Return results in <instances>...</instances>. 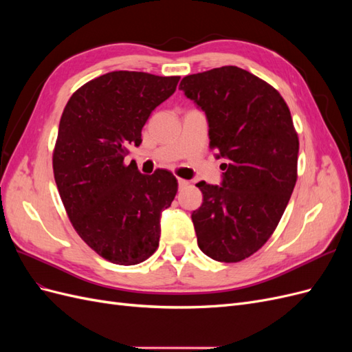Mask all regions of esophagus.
<instances>
[{"instance_id": "esophagus-1", "label": "esophagus", "mask_w": 352, "mask_h": 352, "mask_svg": "<svg viewBox=\"0 0 352 352\" xmlns=\"http://www.w3.org/2000/svg\"><path fill=\"white\" fill-rule=\"evenodd\" d=\"M177 184H179V188H185L186 185H188V180H185V179H177Z\"/></svg>"}]
</instances>
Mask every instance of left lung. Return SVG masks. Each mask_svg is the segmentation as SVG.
<instances>
[{"instance_id": "obj_1", "label": "left lung", "mask_w": 352, "mask_h": 352, "mask_svg": "<svg viewBox=\"0 0 352 352\" xmlns=\"http://www.w3.org/2000/svg\"><path fill=\"white\" fill-rule=\"evenodd\" d=\"M179 89L206 113L210 148L226 160L221 186L197 184L198 247L216 261H242L272 236L296 184L291 111L272 85L236 66L189 74Z\"/></svg>"}]
</instances>
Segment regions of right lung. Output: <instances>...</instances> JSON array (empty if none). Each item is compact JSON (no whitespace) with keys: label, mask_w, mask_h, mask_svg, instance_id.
Wrapping results in <instances>:
<instances>
[{"label":"right lung","mask_w":352,"mask_h":352,"mask_svg":"<svg viewBox=\"0 0 352 352\" xmlns=\"http://www.w3.org/2000/svg\"><path fill=\"white\" fill-rule=\"evenodd\" d=\"M179 76L110 72L85 83L61 114L52 153L60 198L78 235L102 258L145 261L160 241V216L177 192L164 168L142 175L124 163L142 142V127L176 91Z\"/></svg>","instance_id":"1"}]
</instances>
